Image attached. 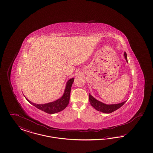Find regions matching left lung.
<instances>
[{
  "instance_id": "8db88e82",
  "label": "left lung",
  "mask_w": 153,
  "mask_h": 153,
  "mask_svg": "<svg viewBox=\"0 0 153 153\" xmlns=\"http://www.w3.org/2000/svg\"><path fill=\"white\" fill-rule=\"evenodd\" d=\"M124 57L125 59L126 60V62H128L127 54L126 52L124 53ZM89 102H90L91 105L97 111L102 112L104 114H109V113H111V112L116 111L117 109H119V108H120L124 104L127 102V100H126L124 102L117 103V104H105L102 102L97 100L90 94H89Z\"/></svg>"
}]
</instances>
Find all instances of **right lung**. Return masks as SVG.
Returning <instances> with one entry per match:
<instances>
[{
  "label": "right lung",
  "instance_id": "add662e5",
  "mask_svg": "<svg viewBox=\"0 0 153 153\" xmlns=\"http://www.w3.org/2000/svg\"><path fill=\"white\" fill-rule=\"evenodd\" d=\"M74 79V78H72L67 81L64 94L59 99L56 101L45 104H36L30 102L29 100L26 98L25 96H24L31 105L35 106L38 109H41L49 114H56L64 110L68 105L70 99L71 90Z\"/></svg>",
  "mask_w": 153,
  "mask_h": 153
}]
</instances>
